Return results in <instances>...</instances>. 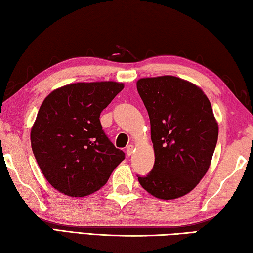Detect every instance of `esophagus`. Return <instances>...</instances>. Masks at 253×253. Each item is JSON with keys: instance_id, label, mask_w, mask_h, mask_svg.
<instances>
[{"instance_id": "obj_1", "label": "esophagus", "mask_w": 253, "mask_h": 253, "mask_svg": "<svg viewBox=\"0 0 253 253\" xmlns=\"http://www.w3.org/2000/svg\"><path fill=\"white\" fill-rule=\"evenodd\" d=\"M133 150H134V147H133V145H132V144H130V145H127V147H126V154H127V156H131V154L132 153H133Z\"/></svg>"}]
</instances>
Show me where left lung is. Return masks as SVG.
<instances>
[{
    "label": "left lung",
    "mask_w": 253,
    "mask_h": 253,
    "mask_svg": "<svg viewBox=\"0 0 253 253\" xmlns=\"http://www.w3.org/2000/svg\"><path fill=\"white\" fill-rule=\"evenodd\" d=\"M136 88L149 113L156 157L139 182L158 199L183 197L209 170L218 141L210 101L196 84L172 75L140 79Z\"/></svg>",
    "instance_id": "1"
}]
</instances>
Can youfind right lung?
<instances>
[{
	"instance_id": "1",
	"label": "right lung",
	"mask_w": 253,
	"mask_h": 253,
	"mask_svg": "<svg viewBox=\"0 0 253 253\" xmlns=\"http://www.w3.org/2000/svg\"><path fill=\"white\" fill-rule=\"evenodd\" d=\"M123 83L79 82L52 91L40 106L31 145L43 175L57 191L81 198L100 190L126 154L102 130L100 114Z\"/></svg>"
}]
</instances>
